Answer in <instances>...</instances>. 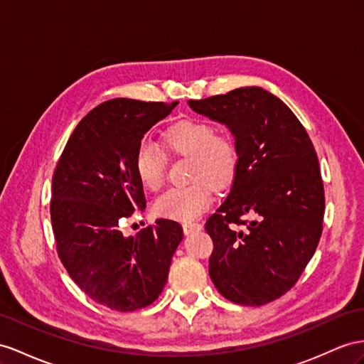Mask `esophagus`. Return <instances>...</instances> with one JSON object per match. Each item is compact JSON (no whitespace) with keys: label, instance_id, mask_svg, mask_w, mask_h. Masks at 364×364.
<instances>
[{"label":"esophagus","instance_id":"obj_1","mask_svg":"<svg viewBox=\"0 0 364 364\" xmlns=\"http://www.w3.org/2000/svg\"><path fill=\"white\" fill-rule=\"evenodd\" d=\"M203 229V226L200 223H184L183 225V230L184 234H192V232H200Z\"/></svg>","mask_w":364,"mask_h":364}]
</instances>
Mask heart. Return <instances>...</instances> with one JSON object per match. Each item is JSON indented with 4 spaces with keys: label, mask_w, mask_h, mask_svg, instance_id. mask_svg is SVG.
<instances>
[{
    "label": "heart",
    "mask_w": 364,
    "mask_h": 364,
    "mask_svg": "<svg viewBox=\"0 0 364 364\" xmlns=\"http://www.w3.org/2000/svg\"><path fill=\"white\" fill-rule=\"evenodd\" d=\"M161 144L167 154L189 158L188 180L192 183L164 192L155 201L154 210L158 217L191 223L210 206L209 184L223 189L235 178L240 164L238 143L230 132H217L208 121L184 118L163 130ZM134 167L146 189L161 188L166 176V155L160 147L143 139L135 151Z\"/></svg>",
    "instance_id": "heart-1"
}]
</instances>
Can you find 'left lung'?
<instances>
[{
    "mask_svg": "<svg viewBox=\"0 0 364 364\" xmlns=\"http://www.w3.org/2000/svg\"><path fill=\"white\" fill-rule=\"evenodd\" d=\"M189 106L226 124L240 149L232 188L206 221L210 279L232 303H271L298 282L323 232L314 144L294 112L262 87L189 100Z\"/></svg>",
    "mask_w": 364,
    "mask_h": 364,
    "instance_id": "8db88e82",
    "label": "left lung"
}]
</instances>
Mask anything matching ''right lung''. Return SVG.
<instances>
[{
	"label": "right lung",
	"instance_id": "right-lung-1",
	"mask_svg": "<svg viewBox=\"0 0 364 364\" xmlns=\"http://www.w3.org/2000/svg\"><path fill=\"white\" fill-rule=\"evenodd\" d=\"M178 102L115 98L82 118L52 178L50 220L63 266L93 301L118 312L152 304L183 240L176 221L160 218L126 237L121 225L146 208L134 155L144 134Z\"/></svg>",
	"mask_w": 364,
	"mask_h": 364
}]
</instances>
